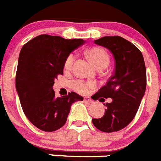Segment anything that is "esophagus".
<instances>
[{
	"label": "esophagus",
	"instance_id": "esophagus-1",
	"mask_svg": "<svg viewBox=\"0 0 161 161\" xmlns=\"http://www.w3.org/2000/svg\"><path fill=\"white\" fill-rule=\"evenodd\" d=\"M84 102H85V103H89V104L93 103V100H92L90 97H84Z\"/></svg>",
	"mask_w": 161,
	"mask_h": 161
}]
</instances>
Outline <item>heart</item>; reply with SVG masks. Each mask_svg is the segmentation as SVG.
I'll use <instances>...</instances> for the list:
<instances>
[{"mask_svg":"<svg viewBox=\"0 0 161 161\" xmlns=\"http://www.w3.org/2000/svg\"><path fill=\"white\" fill-rule=\"evenodd\" d=\"M87 54L90 61L92 62V64L97 68L101 66H108L109 64V56L108 53L101 48H92L87 52ZM74 59H75L74 54H70L66 58L65 63H64V68L66 70L71 69ZM71 86L75 92H77L79 94H87L88 92L94 87V84L93 82L85 81L82 80H75L71 83Z\"/></svg>","mask_w":161,"mask_h":161,"instance_id":"heart-1","label":"heart"}]
</instances>
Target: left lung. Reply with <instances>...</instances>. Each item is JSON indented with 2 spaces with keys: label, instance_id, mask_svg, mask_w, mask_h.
<instances>
[{
  "label": "left lung",
  "instance_id": "1",
  "mask_svg": "<svg viewBox=\"0 0 161 161\" xmlns=\"http://www.w3.org/2000/svg\"><path fill=\"white\" fill-rule=\"evenodd\" d=\"M96 45L107 48L115 60L114 74L106 86L94 95V100L107 103L103 116L93 119L97 130L106 133L119 131L133 120L146 91V67L142 53L135 45L121 36H103Z\"/></svg>",
  "mask_w": 161,
  "mask_h": 161
}]
</instances>
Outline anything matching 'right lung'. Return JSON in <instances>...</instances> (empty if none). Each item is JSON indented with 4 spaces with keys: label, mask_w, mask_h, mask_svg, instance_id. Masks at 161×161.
Masks as SVG:
<instances>
[{
    "label": "right lung",
    "mask_w": 161,
    "mask_h": 161,
    "mask_svg": "<svg viewBox=\"0 0 161 161\" xmlns=\"http://www.w3.org/2000/svg\"><path fill=\"white\" fill-rule=\"evenodd\" d=\"M85 42L45 34L22 47L15 86L23 112L39 130L52 132L63 127L72 103L83 101L75 92L57 97L53 86L58 75L64 74L66 58Z\"/></svg>",
    "instance_id": "1"
}]
</instances>
